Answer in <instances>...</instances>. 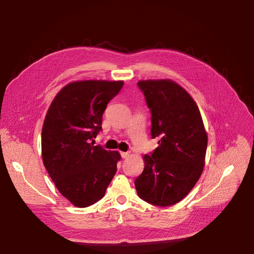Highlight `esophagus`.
Returning <instances> with one entry per match:
<instances>
[{"mask_svg": "<svg viewBox=\"0 0 254 254\" xmlns=\"http://www.w3.org/2000/svg\"><path fill=\"white\" fill-rule=\"evenodd\" d=\"M130 155V153L129 152H122L121 153V156H122V158L123 159H127V158H128V156Z\"/></svg>", "mask_w": 254, "mask_h": 254, "instance_id": "esophagus-1", "label": "esophagus"}]
</instances>
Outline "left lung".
<instances>
[{
	"instance_id": "1",
	"label": "left lung",
	"mask_w": 254,
	"mask_h": 254,
	"mask_svg": "<svg viewBox=\"0 0 254 254\" xmlns=\"http://www.w3.org/2000/svg\"><path fill=\"white\" fill-rule=\"evenodd\" d=\"M137 86L151 111V135L159 147L144 155L135 190L152 205L171 206L188 195L203 172L207 132L196 102L176 82L142 80Z\"/></svg>"
}]
</instances>
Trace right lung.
Here are the masks:
<instances>
[{"label":"right lung","mask_w":254,"mask_h":254,"mask_svg":"<svg viewBox=\"0 0 254 254\" xmlns=\"http://www.w3.org/2000/svg\"><path fill=\"white\" fill-rule=\"evenodd\" d=\"M124 81L84 80L63 87L53 99L42 128V159L58 191L79 208L105 194L117 173L119 152L94 146L107 103ZM93 142L91 143V141Z\"/></svg>","instance_id":"add662e5"}]
</instances>
